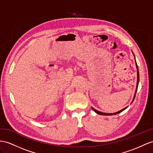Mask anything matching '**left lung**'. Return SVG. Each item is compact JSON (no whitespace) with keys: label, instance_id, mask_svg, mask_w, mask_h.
I'll use <instances>...</instances> for the list:
<instances>
[{"label":"left lung","instance_id":"left-lung-1","mask_svg":"<svg viewBox=\"0 0 153 153\" xmlns=\"http://www.w3.org/2000/svg\"><path fill=\"white\" fill-rule=\"evenodd\" d=\"M134 58H135V57H134ZM135 62H136V60H135ZM136 69H137V83H136V91H135V94H134V99H133L132 102H133V101H134V98H135V96H136V92H137V90H138V83H139V79H140V77H139V70H138V65H137V64H136ZM127 107H125L124 108L122 109V110H121V111H118V112H114V113H105V112H100V111H97V110H96V109L94 108L93 107H92V110H93L96 113H97V114H98L104 115V116H112V115H116V114H119V113H120L121 112L125 110V109H126Z\"/></svg>","mask_w":153,"mask_h":153}]
</instances>
